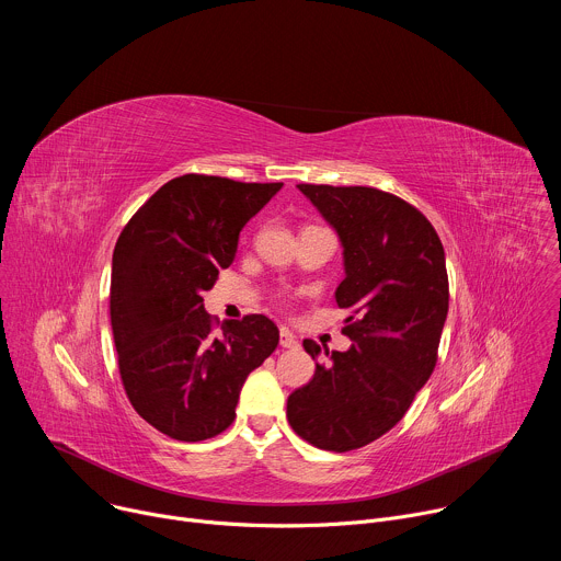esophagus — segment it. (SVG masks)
<instances>
[{
  "label": "esophagus",
  "instance_id": "obj_1",
  "mask_svg": "<svg viewBox=\"0 0 561 561\" xmlns=\"http://www.w3.org/2000/svg\"><path fill=\"white\" fill-rule=\"evenodd\" d=\"M279 346L282 348H297V340H295V335L288 329L279 331Z\"/></svg>",
  "mask_w": 561,
  "mask_h": 561
}]
</instances>
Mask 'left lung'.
<instances>
[{
    "instance_id": "8db88e82",
    "label": "left lung",
    "mask_w": 561,
    "mask_h": 561,
    "mask_svg": "<svg viewBox=\"0 0 561 561\" xmlns=\"http://www.w3.org/2000/svg\"><path fill=\"white\" fill-rule=\"evenodd\" d=\"M337 230L351 310L346 353L327 351L312 379L286 404L290 428L308 444L346 453L388 433L411 409L437 364L448 314V273L437 230L422 210L370 186L297 184ZM317 359V342H304Z\"/></svg>"
}]
</instances>
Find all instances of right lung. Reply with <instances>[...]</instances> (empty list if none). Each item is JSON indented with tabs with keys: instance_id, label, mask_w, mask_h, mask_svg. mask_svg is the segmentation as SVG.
Returning a JSON list of instances; mask_svg holds the SVG:
<instances>
[{
	"instance_id": "right-lung-1",
	"label": "right lung",
	"mask_w": 561,
	"mask_h": 561,
	"mask_svg": "<svg viewBox=\"0 0 561 561\" xmlns=\"http://www.w3.org/2000/svg\"><path fill=\"white\" fill-rule=\"evenodd\" d=\"M282 188L188 173L124 226L111 275V327L128 402L159 433L202 442L224 433L247 377L279 342L264 314L224 322L204 293L237 253L239 230Z\"/></svg>"
}]
</instances>
